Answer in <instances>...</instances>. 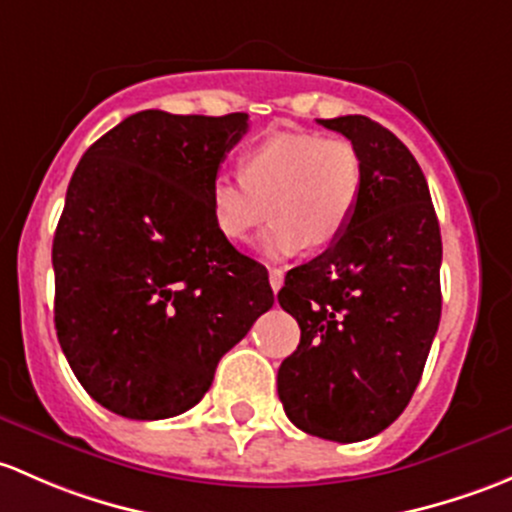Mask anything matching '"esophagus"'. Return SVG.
I'll use <instances>...</instances> for the list:
<instances>
[{
  "label": "esophagus",
  "instance_id": "esophagus-1",
  "mask_svg": "<svg viewBox=\"0 0 512 512\" xmlns=\"http://www.w3.org/2000/svg\"><path fill=\"white\" fill-rule=\"evenodd\" d=\"M268 281H271V288L273 291H281L283 286V271L281 268H268Z\"/></svg>",
  "mask_w": 512,
  "mask_h": 512
}]
</instances>
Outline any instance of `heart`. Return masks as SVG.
<instances>
[{
  "label": "heart",
  "instance_id": "1",
  "mask_svg": "<svg viewBox=\"0 0 512 512\" xmlns=\"http://www.w3.org/2000/svg\"><path fill=\"white\" fill-rule=\"evenodd\" d=\"M241 179L212 182V219L226 241L241 244L273 219L263 236L271 258L325 249L345 234L362 192V160L345 138L278 130L241 155Z\"/></svg>",
  "mask_w": 512,
  "mask_h": 512
}]
</instances>
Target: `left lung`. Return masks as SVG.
<instances>
[{"instance_id": "8db88e82", "label": "left lung", "mask_w": 512, "mask_h": 512, "mask_svg": "<svg viewBox=\"0 0 512 512\" xmlns=\"http://www.w3.org/2000/svg\"><path fill=\"white\" fill-rule=\"evenodd\" d=\"M318 123L355 145L362 192L345 234L278 293L300 325L278 397L305 434L352 444L387 429L419 384L441 318V231L397 135L365 115Z\"/></svg>"}]
</instances>
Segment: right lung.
<instances>
[{"mask_svg":"<svg viewBox=\"0 0 512 512\" xmlns=\"http://www.w3.org/2000/svg\"><path fill=\"white\" fill-rule=\"evenodd\" d=\"M249 115L142 110L93 142L56 226L54 323L78 382L125 419H170L273 305L268 271L212 219Z\"/></svg>","mask_w":512,"mask_h":512,"instance_id":"1","label":"right lung"}]
</instances>
